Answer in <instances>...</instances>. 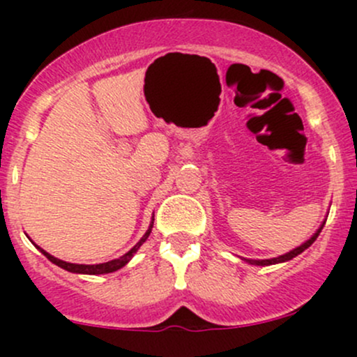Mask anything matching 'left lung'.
<instances>
[{
    "label": "left lung",
    "mask_w": 357,
    "mask_h": 357,
    "mask_svg": "<svg viewBox=\"0 0 357 357\" xmlns=\"http://www.w3.org/2000/svg\"><path fill=\"white\" fill-rule=\"evenodd\" d=\"M324 225H326V220L322 221V225H321V227L317 228V231H315L314 235L310 236L309 240H305L304 243H302V245H298V247H296V248H294V250H290V252L284 253V255H280V257H275V258H265V260H252V258H241V260H243V261H247V264H250V265H258V267H268V265L284 264V261H289V260H292V258H296L297 255H301V253L304 252V250H307V248L310 247V245L314 243L315 238H317V236H319V233L322 231Z\"/></svg>",
    "instance_id": "8db88e82"
}]
</instances>
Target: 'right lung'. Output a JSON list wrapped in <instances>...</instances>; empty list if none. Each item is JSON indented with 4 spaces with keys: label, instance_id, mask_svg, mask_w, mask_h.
Returning <instances> with one entry per match:
<instances>
[{
    "label": "right lung",
    "instance_id": "obj_1",
    "mask_svg": "<svg viewBox=\"0 0 357 357\" xmlns=\"http://www.w3.org/2000/svg\"><path fill=\"white\" fill-rule=\"evenodd\" d=\"M153 225H154V216H153V220H151V223H149V228H147V231L144 233V235H142V238L139 240L137 243L134 245V247L129 250V252L124 253V255H122V257H119V258H114V260H109V261H105V264H96V265H85V264H70V261H63V260H60V258H56V257L50 255V253H48V252H45L43 248H40L38 245L33 243V241H31V243H33L35 247L38 248L40 252H42L43 255L47 257L48 260L52 261V264L59 265L60 268L67 270V272H72V273H84V275H102V273H112V272H117L119 268L126 267V265L129 264L130 260H132V257L136 255V252H137V250L141 248V245L144 243V241H146L147 238H149V235H151V230H153Z\"/></svg>",
    "mask_w": 357,
    "mask_h": 357
}]
</instances>
